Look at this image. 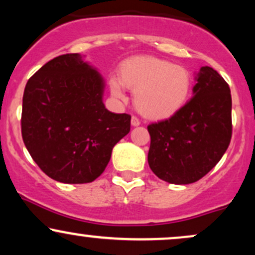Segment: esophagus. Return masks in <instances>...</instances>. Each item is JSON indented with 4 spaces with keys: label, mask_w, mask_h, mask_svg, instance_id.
Segmentation results:
<instances>
[{
    "label": "esophagus",
    "mask_w": 255,
    "mask_h": 255,
    "mask_svg": "<svg viewBox=\"0 0 255 255\" xmlns=\"http://www.w3.org/2000/svg\"><path fill=\"white\" fill-rule=\"evenodd\" d=\"M130 122H131V126H133V127H137V126L140 125V121H139V119H137L136 116H131V120H130Z\"/></svg>",
    "instance_id": "1"
}]
</instances>
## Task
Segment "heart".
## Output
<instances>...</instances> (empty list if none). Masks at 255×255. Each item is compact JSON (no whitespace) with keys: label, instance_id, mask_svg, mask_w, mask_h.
<instances>
[{"label":"heart","instance_id":"b5f03b06","mask_svg":"<svg viewBox=\"0 0 255 255\" xmlns=\"http://www.w3.org/2000/svg\"><path fill=\"white\" fill-rule=\"evenodd\" d=\"M111 95L125 101L126 90L135 91L139 113L148 119L170 118L183 108L191 96L193 79L186 67L158 57L141 56L126 61L120 79H110Z\"/></svg>","mask_w":255,"mask_h":255}]
</instances>
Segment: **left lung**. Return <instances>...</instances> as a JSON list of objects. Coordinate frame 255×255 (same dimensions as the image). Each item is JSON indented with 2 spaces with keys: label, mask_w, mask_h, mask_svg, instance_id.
<instances>
[{
  "label": "left lung",
  "mask_w": 255,
  "mask_h": 255,
  "mask_svg": "<svg viewBox=\"0 0 255 255\" xmlns=\"http://www.w3.org/2000/svg\"><path fill=\"white\" fill-rule=\"evenodd\" d=\"M193 97L171 118L147 127L151 136L148 165L154 175L174 184L204 177L230 144L229 85L211 67H201Z\"/></svg>",
  "instance_id": "obj_1"
}]
</instances>
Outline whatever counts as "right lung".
Here are the masks:
<instances>
[{
    "label": "right lung",
    "mask_w": 255,
    "mask_h": 255,
    "mask_svg": "<svg viewBox=\"0 0 255 255\" xmlns=\"http://www.w3.org/2000/svg\"><path fill=\"white\" fill-rule=\"evenodd\" d=\"M105 81L79 54L52 58L28 79L21 134L32 159L52 180L89 183L130 130V115L103 103Z\"/></svg>",
    "instance_id": "obj_1"
}]
</instances>
